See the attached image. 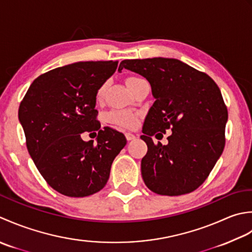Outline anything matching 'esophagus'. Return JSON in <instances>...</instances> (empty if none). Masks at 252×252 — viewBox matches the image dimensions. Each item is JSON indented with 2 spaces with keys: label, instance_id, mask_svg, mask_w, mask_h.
<instances>
[{
  "label": "esophagus",
  "instance_id": "esophagus-1",
  "mask_svg": "<svg viewBox=\"0 0 252 252\" xmlns=\"http://www.w3.org/2000/svg\"><path fill=\"white\" fill-rule=\"evenodd\" d=\"M125 137H126L127 141H131V140H135L136 139V136L133 135V133H131V132H126L125 133Z\"/></svg>",
  "mask_w": 252,
  "mask_h": 252
}]
</instances>
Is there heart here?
<instances>
[{
	"label": "heart",
	"instance_id": "obj_1",
	"mask_svg": "<svg viewBox=\"0 0 252 252\" xmlns=\"http://www.w3.org/2000/svg\"><path fill=\"white\" fill-rule=\"evenodd\" d=\"M139 80L141 79L137 78V77H129V78H127L126 84L128 86V88L131 90L133 85L138 83ZM106 88H107V83H104L99 89H97L96 100L103 99ZM137 117L138 115L136 113L128 110H114V111H111L109 114L106 115V119L109 121V123H111V124L125 127V128H131L135 126L137 124Z\"/></svg>",
	"mask_w": 252,
	"mask_h": 252
}]
</instances>
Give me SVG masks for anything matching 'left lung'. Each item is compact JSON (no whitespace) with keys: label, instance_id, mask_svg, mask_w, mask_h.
<instances>
[{"label":"left lung","instance_id":"8db88e82","mask_svg":"<svg viewBox=\"0 0 252 252\" xmlns=\"http://www.w3.org/2000/svg\"><path fill=\"white\" fill-rule=\"evenodd\" d=\"M123 68L150 83L155 103L142 127L148 152L141 160L143 182L163 196L189 193L202 185L225 147L227 107L211 77L176 59L124 60ZM172 130L169 143L151 137Z\"/></svg>","mask_w":252,"mask_h":252}]
</instances>
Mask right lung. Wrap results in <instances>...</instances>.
<instances>
[{
    "instance_id": "add662e5",
    "label": "right lung",
    "mask_w": 252,
    "mask_h": 252,
    "mask_svg": "<svg viewBox=\"0 0 252 252\" xmlns=\"http://www.w3.org/2000/svg\"><path fill=\"white\" fill-rule=\"evenodd\" d=\"M119 62H78L40 75L20 102L18 119L30 157L51 187L67 197L100 191L115 157L126 146L122 132L101 129L96 91ZM97 131V145L81 133Z\"/></svg>"
}]
</instances>
